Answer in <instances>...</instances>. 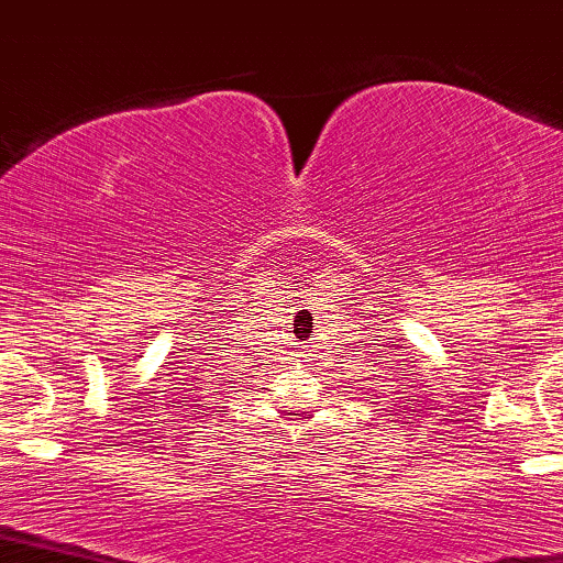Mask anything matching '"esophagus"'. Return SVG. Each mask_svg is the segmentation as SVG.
I'll return each mask as SVG.
<instances>
[{
  "mask_svg": "<svg viewBox=\"0 0 563 563\" xmlns=\"http://www.w3.org/2000/svg\"><path fill=\"white\" fill-rule=\"evenodd\" d=\"M298 355H301V358H306V355H309V345H303L301 353H298Z\"/></svg>",
  "mask_w": 563,
  "mask_h": 563,
  "instance_id": "obj_1",
  "label": "esophagus"
}]
</instances>
